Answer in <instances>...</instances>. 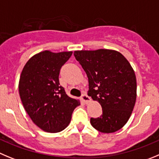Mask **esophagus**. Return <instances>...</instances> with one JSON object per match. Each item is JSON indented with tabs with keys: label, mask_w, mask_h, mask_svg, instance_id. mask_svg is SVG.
I'll use <instances>...</instances> for the list:
<instances>
[{
	"label": "esophagus",
	"mask_w": 159,
	"mask_h": 159,
	"mask_svg": "<svg viewBox=\"0 0 159 159\" xmlns=\"http://www.w3.org/2000/svg\"><path fill=\"white\" fill-rule=\"evenodd\" d=\"M81 100H82L84 103H86L87 104V103H89L91 101V98L89 96H87L86 94H83L82 96H81Z\"/></svg>",
	"instance_id": "esophagus-1"
}]
</instances>
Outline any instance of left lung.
<instances>
[{
    "label": "left lung",
    "instance_id": "obj_1",
    "mask_svg": "<svg viewBox=\"0 0 159 159\" xmlns=\"http://www.w3.org/2000/svg\"><path fill=\"white\" fill-rule=\"evenodd\" d=\"M89 79V95L102 107L103 115L91 118L93 128L103 133L118 131L126 124L136 100V79L129 62L118 51H75Z\"/></svg>",
    "mask_w": 159,
    "mask_h": 159
}]
</instances>
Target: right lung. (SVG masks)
Masks as SVG:
<instances>
[{
	"mask_svg": "<svg viewBox=\"0 0 159 159\" xmlns=\"http://www.w3.org/2000/svg\"><path fill=\"white\" fill-rule=\"evenodd\" d=\"M71 55L72 52H41L26 62L20 75L19 93L23 107L33 122L47 133L66 129L80 105L59 85L60 68Z\"/></svg>",
	"mask_w": 159,
	"mask_h": 159,
	"instance_id": "add662e5",
	"label": "right lung"
}]
</instances>
